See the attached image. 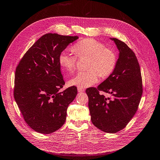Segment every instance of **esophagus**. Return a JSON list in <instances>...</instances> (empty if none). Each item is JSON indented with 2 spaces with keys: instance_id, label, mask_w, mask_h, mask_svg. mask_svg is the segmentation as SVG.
<instances>
[{
  "instance_id": "esophagus-1",
  "label": "esophagus",
  "mask_w": 160,
  "mask_h": 160,
  "mask_svg": "<svg viewBox=\"0 0 160 160\" xmlns=\"http://www.w3.org/2000/svg\"><path fill=\"white\" fill-rule=\"evenodd\" d=\"M78 91L79 92H83L84 91V90L83 89V88H78Z\"/></svg>"
}]
</instances>
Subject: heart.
<instances>
[{"label":"heart","instance_id":"obj_1","mask_svg":"<svg viewBox=\"0 0 160 160\" xmlns=\"http://www.w3.org/2000/svg\"><path fill=\"white\" fill-rule=\"evenodd\" d=\"M78 57L86 56L89 59L86 65V71L79 72L72 79L69 84L81 88L90 87L98 81L100 77L107 78L115 70L117 64V56L112 50L108 49L102 43L92 39H85L78 42L73 48ZM59 63L66 72L75 69L77 57L68 49H64L60 53Z\"/></svg>","mask_w":160,"mask_h":160}]
</instances>
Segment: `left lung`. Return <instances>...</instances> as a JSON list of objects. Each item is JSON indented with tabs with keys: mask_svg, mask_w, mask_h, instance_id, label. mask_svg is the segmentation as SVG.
Listing matches in <instances>:
<instances>
[{
	"mask_svg": "<svg viewBox=\"0 0 160 160\" xmlns=\"http://www.w3.org/2000/svg\"><path fill=\"white\" fill-rule=\"evenodd\" d=\"M119 52L113 72L97 88H88V107L92 124L108 133L124 129L138 110L143 92L141 70L135 53L117 38H110ZM99 91L110 93L105 98Z\"/></svg>",
	"mask_w": 160,
	"mask_h": 160,
	"instance_id": "obj_1",
	"label": "left lung"
}]
</instances>
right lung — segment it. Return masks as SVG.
<instances>
[{
	"label": "right lung",
	"instance_id": "add662e5",
	"mask_svg": "<svg viewBox=\"0 0 160 160\" xmlns=\"http://www.w3.org/2000/svg\"><path fill=\"white\" fill-rule=\"evenodd\" d=\"M78 39L45 34L28 49L16 68L14 98L27 124L36 132L52 133L64 124L67 108L78 90L73 86L60 92L65 82L58 58Z\"/></svg>",
	"mask_w": 160,
	"mask_h": 160
}]
</instances>
